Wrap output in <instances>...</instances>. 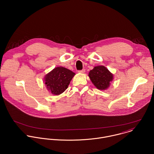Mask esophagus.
I'll list each match as a JSON object with an SVG mask.
<instances>
[{"label": "esophagus", "mask_w": 154, "mask_h": 154, "mask_svg": "<svg viewBox=\"0 0 154 154\" xmlns=\"http://www.w3.org/2000/svg\"><path fill=\"white\" fill-rule=\"evenodd\" d=\"M85 72V69H82V70H80V71H79L78 72L79 73H80V74H83Z\"/></svg>", "instance_id": "esophagus-1"}]
</instances>
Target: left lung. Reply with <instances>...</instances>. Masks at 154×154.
Wrapping results in <instances>:
<instances>
[{"mask_svg":"<svg viewBox=\"0 0 154 154\" xmlns=\"http://www.w3.org/2000/svg\"><path fill=\"white\" fill-rule=\"evenodd\" d=\"M88 76L99 90H105L110 86L113 80V74L104 66H97L89 72Z\"/></svg>","mask_w":154,"mask_h":154,"instance_id":"left-lung-1","label":"left lung"}]
</instances>
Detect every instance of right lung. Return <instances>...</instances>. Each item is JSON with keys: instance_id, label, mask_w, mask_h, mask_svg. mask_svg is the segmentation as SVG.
Here are the masks:
<instances>
[{"instance_id": "add662e5", "label": "right lung", "mask_w": 154, "mask_h": 154, "mask_svg": "<svg viewBox=\"0 0 154 154\" xmlns=\"http://www.w3.org/2000/svg\"><path fill=\"white\" fill-rule=\"evenodd\" d=\"M75 75L74 72L67 68L57 67L45 75L44 82L49 92L58 96L68 88Z\"/></svg>"}]
</instances>
